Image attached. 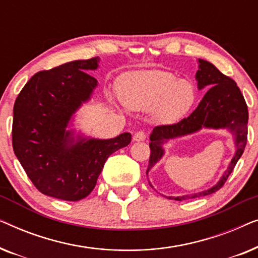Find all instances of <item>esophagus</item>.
I'll return each instance as SVG.
<instances>
[{"instance_id":"obj_1","label":"esophagus","mask_w":258,"mask_h":258,"mask_svg":"<svg viewBox=\"0 0 258 258\" xmlns=\"http://www.w3.org/2000/svg\"><path fill=\"white\" fill-rule=\"evenodd\" d=\"M146 137H147V135L143 132H137V133H135V135H134L133 140L135 141V142H141V141L146 140Z\"/></svg>"}]
</instances>
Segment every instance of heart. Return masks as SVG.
Here are the masks:
<instances>
[{
    "label": "heart",
    "mask_w": 258,
    "mask_h": 258,
    "mask_svg": "<svg viewBox=\"0 0 258 258\" xmlns=\"http://www.w3.org/2000/svg\"><path fill=\"white\" fill-rule=\"evenodd\" d=\"M118 96L130 110L148 111L156 122L175 123L190 111L196 100L192 83L163 70L133 72L117 84Z\"/></svg>",
    "instance_id": "1"
}]
</instances>
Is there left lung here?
<instances>
[{
	"mask_svg": "<svg viewBox=\"0 0 258 258\" xmlns=\"http://www.w3.org/2000/svg\"><path fill=\"white\" fill-rule=\"evenodd\" d=\"M197 63H199V70L195 76L197 89H208V91L189 117L182 119L176 124L154 128L153 133L150 134L149 147L151 153L147 176L149 175L151 169L163 158L165 154L164 146L169 141L194 135L202 129L227 130L234 140V156L229 162L223 175L213 186L202 191L190 192L185 195L165 196L169 200H192L216 192L234 170L246 146L248 107L237 84L230 77L223 75L213 63L201 58L197 59ZM149 184L153 186L150 182Z\"/></svg>",
	"mask_w": 258,
	"mask_h": 258,
	"instance_id": "left-lung-1",
	"label": "left lung"
}]
</instances>
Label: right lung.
I'll return each instance as SVG.
<instances>
[{"label": "right lung", "mask_w": 258, "mask_h": 258, "mask_svg": "<svg viewBox=\"0 0 258 258\" xmlns=\"http://www.w3.org/2000/svg\"><path fill=\"white\" fill-rule=\"evenodd\" d=\"M98 63L100 57L80 59L35 74L14 105V153L33 184L54 199L87 197L108 157L132 141L129 133L103 140L75 128L77 110L98 86L86 72Z\"/></svg>", "instance_id": "obj_1"}]
</instances>
